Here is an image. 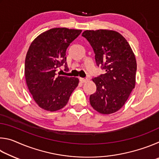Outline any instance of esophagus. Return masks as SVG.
<instances>
[{
	"instance_id": "34e87169",
	"label": "esophagus",
	"mask_w": 159,
	"mask_h": 159,
	"mask_svg": "<svg viewBox=\"0 0 159 159\" xmlns=\"http://www.w3.org/2000/svg\"><path fill=\"white\" fill-rule=\"evenodd\" d=\"M80 81L81 83H86L87 81H88V79H83V78H80Z\"/></svg>"
}]
</instances>
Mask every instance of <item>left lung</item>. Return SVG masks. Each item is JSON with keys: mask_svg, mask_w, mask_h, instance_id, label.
Returning <instances> with one entry per match:
<instances>
[{"mask_svg": "<svg viewBox=\"0 0 159 159\" xmlns=\"http://www.w3.org/2000/svg\"><path fill=\"white\" fill-rule=\"evenodd\" d=\"M82 36L93 48L97 65L106 70L105 74L92 79L97 90L90 96L91 106L102 114L116 112L135 86L137 62L133 51L117 31L86 30Z\"/></svg>", "mask_w": 159, "mask_h": 159, "instance_id": "8db88e82", "label": "left lung"}]
</instances>
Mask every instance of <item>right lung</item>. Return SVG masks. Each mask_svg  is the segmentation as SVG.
Masks as SVG:
<instances>
[{"label":"right lung","instance_id":"right-lung-1","mask_svg":"<svg viewBox=\"0 0 159 159\" xmlns=\"http://www.w3.org/2000/svg\"><path fill=\"white\" fill-rule=\"evenodd\" d=\"M82 30L53 28L38 36L30 45L25 59V74L29 92L41 109L56 111L68 102L79 83L78 78L56 76L64 64L66 50Z\"/></svg>","mask_w":159,"mask_h":159}]
</instances>
